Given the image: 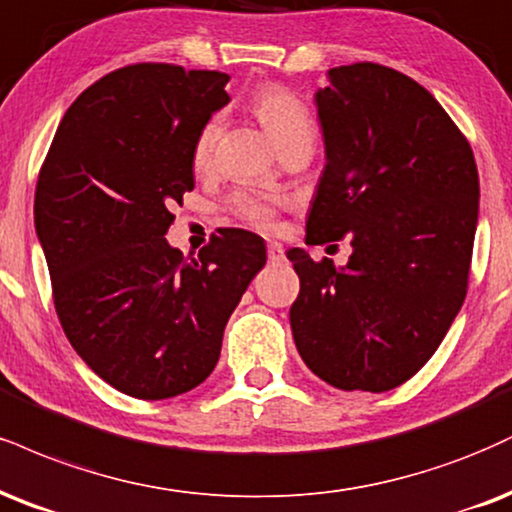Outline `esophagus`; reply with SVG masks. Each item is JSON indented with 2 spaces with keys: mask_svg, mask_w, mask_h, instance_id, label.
Returning <instances> with one entry per match:
<instances>
[{
  "mask_svg": "<svg viewBox=\"0 0 512 512\" xmlns=\"http://www.w3.org/2000/svg\"><path fill=\"white\" fill-rule=\"evenodd\" d=\"M267 257H269V262H281L283 260V245L281 243H269L267 245Z\"/></svg>",
  "mask_w": 512,
  "mask_h": 512,
  "instance_id": "1",
  "label": "esophagus"
}]
</instances>
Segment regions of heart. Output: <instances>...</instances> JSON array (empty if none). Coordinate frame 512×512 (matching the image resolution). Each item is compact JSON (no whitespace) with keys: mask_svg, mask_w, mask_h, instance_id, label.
<instances>
[{"mask_svg":"<svg viewBox=\"0 0 512 512\" xmlns=\"http://www.w3.org/2000/svg\"><path fill=\"white\" fill-rule=\"evenodd\" d=\"M255 114L262 121V126L267 128V133L274 138V143L279 145V150L300 138H315V128H312V119L307 114L305 104L293 92L283 90L279 85H267V88L257 92ZM219 131L221 119L217 114L209 116L197 131L193 143V162L197 169H205L212 162ZM229 209L245 224L257 226V229H272L276 214H279V200L262 193H236L231 197Z\"/></svg>","mask_w":512,"mask_h":512,"instance_id":"b5f03b06","label":"heart"}]
</instances>
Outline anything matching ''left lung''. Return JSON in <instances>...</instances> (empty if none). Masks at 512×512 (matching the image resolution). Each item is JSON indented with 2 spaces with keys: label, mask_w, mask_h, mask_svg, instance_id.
Segmentation results:
<instances>
[{
  "label": "left lung",
  "mask_w": 512,
  "mask_h": 512,
  "mask_svg": "<svg viewBox=\"0 0 512 512\" xmlns=\"http://www.w3.org/2000/svg\"><path fill=\"white\" fill-rule=\"evenodd\" d=\"M326 164L307 243L350 236L346 267L288 250L293 341L343 391H391L436 353L463 307L479 214L472 147L417 80L360 61L317 90Z\"/></svg>",
  "instance_id": "left-lung-1"
}]
</instances>
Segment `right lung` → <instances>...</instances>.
Instances as JSON below:
<instances>
[{"instance_id": "1", "label": "right lung", "mask_w": 512, "mask_h": 512, "mask_svg": "<svg viewBox=\"0 0 512 512\" xmlns=\"http://www.w3.org/2000/svg\"><path fill=\"white\" fill-rule=\"evenodd\" d=\"M229 76L133 64L80 92L35 190V231L64 334L97 377L143 400L202 384L226 322L267 262L264 240L224 229L197 257L166 243L195 188L193 143L229 104Z\"/></svg>"}]
</instances>
